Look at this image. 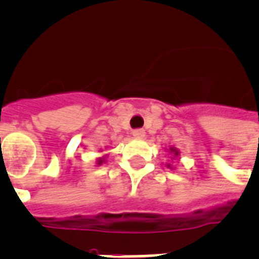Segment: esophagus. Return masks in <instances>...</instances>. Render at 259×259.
Masks as SVG:
<instances>
[{"label": "esophagus", "instance_id": "1", "mask_svg": "<svg viewBox=\"0 0 259 259\" xmlns=\"http://www.w3.org/2000/svg\"><path fill=\"white\" fill-rule=\"evenodd\" d=\"M132 135H134L135 139H143L145 136V132L144 130H135Z\"/></svg>", "mask_w": 259, "mask_h": 259}]
</instances>
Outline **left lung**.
I'll return each instance as SVG.
<instances>
[{"label": "left lung", "instance_id": "8db88e82", "mask_svg": "<svg viewBox=\"0 0 259 259\" xmlns=\"http://www.w3.org/2000/svg\"><path fill=\"white\" fill-rule=\"evenodd\" d=\"M169 153H170V159H177L179 156H180V151L175 147H170L169 148ZM166 166L169 168V169H173V166L170 164H166Z\"/></svg>", "mask_w": 259, "mask_h": 259}]
</instances>
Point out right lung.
<instances>
[{
    "mask_svg": "<svg viewBox=\"0 0 259 259\" xmlns=\"http://www.w3.org/2000/svg\"><path fill=\"white\" fill-rule=\"evenodd\" d=\"M106 161H107V155H104V156H102V157H98V159H96V164H98V165H102V164L106 163Z\"/></svg>",
    "mask_w": 259,
    "mask_h": 259,
    "instance_id": "add662e5",
    "label": "right lung"
}]
</instances>
